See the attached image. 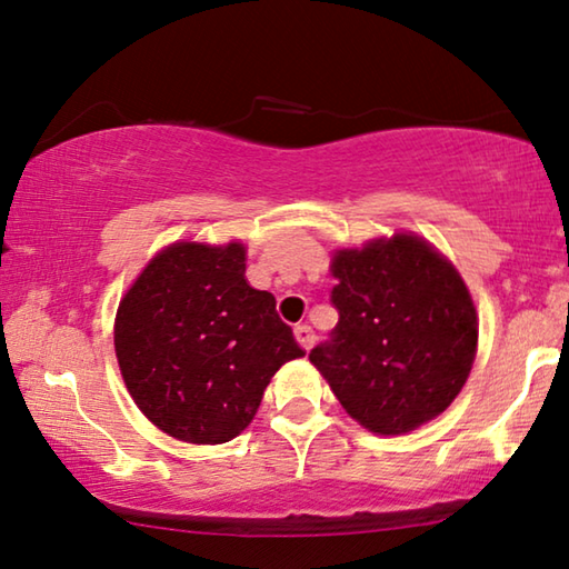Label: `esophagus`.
Here are the masks:
<instances>
[{"instance_id": "obj_1", "label": "esophagus", "mask_w": 569, "mask_h": 569, "mask_svg": "<svg viewBox=\"0 0 569 569\" xmlns=\"http://www.w3.org/2000/svg\"><path fill=\"white\" fill-rule=\"evenodd\" d=\"M293 336H296V341L301 343V349H306V351L316 343V333H313L311 326H306V323H298L293 329Z\"/></svg>"}]
</instances>
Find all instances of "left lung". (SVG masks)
Here are the masks:
<instances>
[{
  "mask_svg": "<svg viewBox=\"0 0 569 569\" xmlns=\"http://www.w3.org/2000/svg\"><path fill=\"white\" fill-rule=\"evenodd\" d=\"M339 323L308 359L351 417L377 435H407L439 417L477 353L465 281L419 236L397 233L333 256Z\"/></svg>",
  "mask_w": 569,
  "mask_h": 569,
  "instance_id": "obj_1",
  "label": "left lung"
}]
</instances>
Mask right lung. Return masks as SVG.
<instances>
[{"label":"right lung","instance_id":"right-lung-1","mask_svg":"<svg viewBox=\"0 0 569 569\" xmlns=\"http://www.w3.org/2000/svg\"><path fill=\"white\" fill-rule=\"evenodd\" d=\"M114 353L130 397L158 429L223 445L303 349L278 319L273 293L248 286L243 243H172L120 301Z\"/></svg>","mask_w":569,"mask_h":569}]
</instances>
